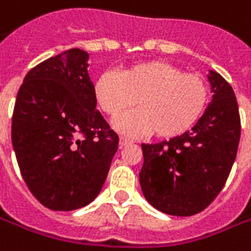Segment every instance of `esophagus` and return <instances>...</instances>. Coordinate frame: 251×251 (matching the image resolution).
<instances>
[{
  "label": "esophagus",
  "instance_id": "1",
  "mask_svg": "<svg viewBox=\"0 0 251 251\" xmlns=\"http://www.w3.org/2000/svg\"><path fill=\"white\" fill-rule=\"evenodd\" d=\"M130 143H132V140H130V139H127V137H121V139H119V144H121V147H125V146L130 144Z\"/></svg>",
  "mask_w": 251,
  "mask_h": 251
}]
</instances>
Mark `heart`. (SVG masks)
Here are the masks:
<instances>
[{"label": "heart", "mask_w": 251, "mask_h": 251, "mask_svg": "<svg viewBox=\"0 0 251 251\" xmlns=\"http://www.w3.org/2000/svg\"><path fill=\"white\" fill-rule=\"evenodd\" d=\"M94 99L111 117L136 105L140 109L118 118L114 126L129 136L155 132L174 139L190 130L208 102V87L200 75L185 74L165 61H147L125 68L121 75L104 72L94 82Z\"/></svg>", "instance_id": "b5f03b06"}]
</instances>
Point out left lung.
Instances as JSON below:
<instances>
[{"label": "left lung", "instance_id": "obj_1", "mask_svg": "<svg viewBox=\"0 0 251 251\" xmlns=\"http://www.w3.org/2000/svg\"><path fill=\"white\" fill-rule=\"evenodd\" d=\"M212 99L192 130L171 140L142 144L139 180L146 200L176 217L201 212L220 195L236 158L240 117L233 89L208 71Z\"/></svg>", "mask_w": 251, "mask_h": 251}]
</instances>
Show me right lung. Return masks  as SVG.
<instances>
[{
    "mask_svg": "<svg viewBox=\"0 0 251 251\" xmlns=\"http://www.w3.org/2000/svg\"><path fill=\"white\" fill-rule=\"evenodd\" d=\"M89 54L72 48L25 76L12 117V146L26 185L54 211L90 204L101 192L119 137L94 99Z\"/></svg>",
    "mask_w": 251,
    "mask_h": 251,
    "instance_id": "add662e5",
    "label": "right lung"
}]
</instances>
